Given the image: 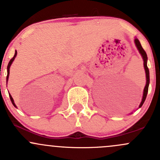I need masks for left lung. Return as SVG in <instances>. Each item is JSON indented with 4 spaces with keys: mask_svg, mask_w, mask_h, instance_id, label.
I'll return each mask as SVG.
<instances>
[{
    "mask_svg": "<svg viewBox=\"0 0 160 160\" xmlns=\"http://www.w3.org/2000/svg\"><path fill=\"white\" fill-rule=\"evenodd\" d=\"M135 44L136 46L137 49H138V52L141 54L142 57L143 59V65H144V68H145V72H146V86H145L144 90H143V95H142V99L141 103L139 104V108H141L142 106L143 103L145 102L146 101V96H147V93H148V90H149V70L148 69L147 67V60H148V57L147 55H146V52H145V50L143 49V48L142 47L141 43H140L139 40L137 38H135Z\"/></svg>",
    "mask_w": 160,
    "mask_h": 160,
    "instance_id": "obj_1",
    "label": "left lung"
}]
</instances>
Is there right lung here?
I'll return each instance as SVG.
<instances>
[{"mask_svg": "<svg viewBox=\"0 0 160 160\" xmlns=\"http://www.w3.org/2000/svg\"><path fill=\"white\" fill-rule=\"evenodd\" d=\"M16 56H17V51H16V50H15V53H14V57H13L12 59H11V60H10V62H8V67H7V71H8V75H7V83H8V78H9V73H10V67H11V64H12L13 61H14V59H15ZM9 97H10V99H11V103H12L13 105H14V107H15V108H17V106H16V105H15V104H14V99H13L12 97H11V95L10 94V93H9Z\"/></svg>", "mask_w": 160, "mask_h": 160, "instance_id": "add662e5", "label": "right lung"}]
</instances>
